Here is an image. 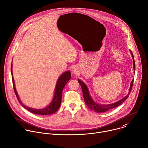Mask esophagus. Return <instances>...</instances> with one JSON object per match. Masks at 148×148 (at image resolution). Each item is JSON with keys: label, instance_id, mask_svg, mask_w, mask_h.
<instances>
[{"label": "esophagus", "instance_id": "esophagus-1", "mask_svg": "<svg viewBox=\"0 0 148 148\" xmlns=\"http://www.w3.org/2000/svg\"><path fill=\"white\" fill-rule=\"evenodd\" d=\"M72 73H76V70L73 68V69H72Z\"/></svg>", "mask_w": 148, "mask_h": 148}]
</instances>
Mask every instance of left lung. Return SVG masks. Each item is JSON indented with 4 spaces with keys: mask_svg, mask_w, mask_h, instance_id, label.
Listing matches in <instances>:
<instances>
[{
    "mask_svg": "<svg viewBox=\"0 0 148 148\" xmlns=\"http://www.w3.org/2000/svg\"><path fill=\"white\" fill-rule=\"evenodd\" d=\"M132 59H133V68L134 69L135 71V61H134V56L133 54L131 51V50H130ZM78 82L79 83V84H80L81 87H82V92H83V97H84V99L85 101V103L86 104V105L91 110H94L95 112H99V113H102V112H106L109 109L114 108L118 106H119L120 104H121L128 97L131 91L132 88V86H133V83H134V79L132 80L131 84H130V90H129V92L128 93V94L124 97L123 98H122L121 99H120V101L113 103H110V104H107V105H99L96 102H95L93 99H92V98L91 97L89 92H88V88L87 87V86L80 80L78 79Z\"/></svg>",
    "mask_w": 148,
    "mask_h": 148,
    "instance_id": "obj_1",
    "label": "left lung"
}]
</instances>
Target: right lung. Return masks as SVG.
Masks as SVG:
<instances>
[{"instance_id":"obj_1","label":"right lung","mask_w":148,"mask_h":148,"mask_svg":"<svg viewBox=\"0 0 148 148\" xmlns=\"http://www.w3.org/2000/svg\"><path fill=\"white\" fill-rule=\"evenodd\" d=\"M12 64L11 65V72H12V81H13V88L15 92V94L16 95V97L20 103V104L26 109H27L28 111L36 114H42V115H48V114H53L55 112H56L58 109L60 107L61 103V98H62V92L64 89V87H65V84L68 83V82L71 79V72L69 71H68L64 73H62L58 78L56 88H55V93L54 97L53 98V100L49 104L48 106H47L45 108L43 109H32L29 107L26 106L23 103H21L19 97L18 95V94L17 92L16 87H15V83H14V78L13 76V71H12Z\"/></svg>"}]
</instances>
